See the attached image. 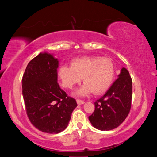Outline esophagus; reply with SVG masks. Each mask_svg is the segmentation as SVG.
Segmentation results:
<instances>
[{
	"label": "esophagus",
	"instance_id": "esophagus-1",
	"mask_svg": "<svg viewBox=\"0 0 157 157\" xmlns=\"http://www.w3.org/2000/svg\"><path fill=\"white\" fill-rule=\"evenodd\" d=\"M77 103H78V105H83L84 103V100H79V99H77Z\"/></svg>",
	"mask_w": 157,
	"mask_h": 157
}]
</instances>
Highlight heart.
<instances>
[{
	"instance_id": "obj_1",
	"label": "heart",
	"mask_w": 157,
	"mask_h": 157,
	"mask_svg": "<svg viewBox=\"0 0 157 157\" xmlns=\"http://www.w3.org/2000/svg\"><path fill=\"white\" fill-rule=\"evenodd\" d=\"M71 64L61 66L57 74L62 86L68 89L79 84L83 77L84 84L76 95H85L91 92L96 95L103 94L112 83L115 70L109 58L86 56L75 58Z\"/></svg>"
}]
</instances>
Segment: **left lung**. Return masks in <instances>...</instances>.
Segmentation results:
<instances>
[{
  "label": "left lung",
  "instance_id": "obj_1",
  "mask_svg": "<svg viewBox=\"0 0 157 157\" xmlns=\"http://www.w3.org/2000/svg\"><path fill=\"white\" fill-rule=\"evenodd\" d=\"M132 80L129 71L123 68L118 78L103 96L94 102L95 110L89 119L95 128L109 131L118 127L130 111Z\"/></svg>",
  "mask_w": 157,
  "mask_h": 157
}]
</instances>
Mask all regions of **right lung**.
I'll return each mask as SVG.
<instances>
[{
  "mask_svg": "<svg viewBox=\"0 0 157 157\" xmlns=\"http://www.w3.org/2000/svg\"><path fill=\"white\" fill-rule=\"evenodd\" d=\"M58 59L40 53L28 63L22 79L23 97L30 123L40 131L57 134L67 127L76 100L57 83Z\"/></svg>",
  "mask_w": 157,
  "mask_h": 157,
  "instance_id": "add662e5",
  "label": "right lung"
}]
</instances>
